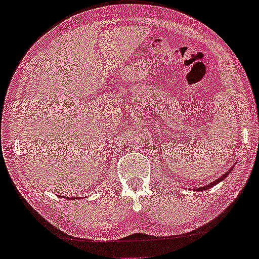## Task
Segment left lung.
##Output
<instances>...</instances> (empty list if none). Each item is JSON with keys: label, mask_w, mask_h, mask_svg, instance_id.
<instances>
[{"label": "left lung", "mask_w": 259, "mask_h": 259, "mask_svg": "<svg viewBox=\"0 0 259 259\" xmlns=\"http://www.w3.org/2000/svg\"><path fill=\"white\" fill-rule=\"evenodd\" d=\"M232 169H233V167L231 168V169L229 170H227L226 171V173L224 174V175H221L219 179H217L215 181H213V182H211V183H208V184H206V186H204V187H200V188H197V189H195V191H204V190H207V189H210V188H212V187H214L215 184H218V183H220L221 181H224V180L227 178L228 176V174L231 173L232 171Z\"/></svg>", "instance_id": "obj_1"}]
</instances>
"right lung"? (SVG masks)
I'll return each instance as SVG.
<instances>
[{
    "mask_svg": "<svg viewBox=\"0 0 259 259\" xmlns=\"http://www.w3.org/2000/svg\"><path fill=\"white\" fill-rule=\"evenodd\" d=\"M72 199H78V197H72Z\"/></svg>",
    "mask_w": 259,
    "mask_h": 259,
    "instance_id": "1",
    "label": "right lung"
}]
</instances>
